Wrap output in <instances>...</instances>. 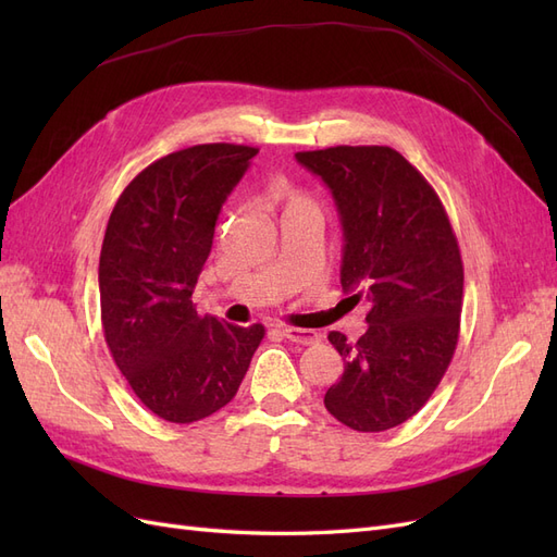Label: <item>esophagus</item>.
<instances>
[{
  "label": "esophagus",
  "mask_w": 557,
  "mask_h": 557,
  "mask_svg": "<svg viewBox=\"0 0 557 557\" xmlns=\"http://www.w3.org/2000/svg\"><path fill=\"white\" fill-rule=\"evenodd\" d=\"M281 334L288 342L299 344V346H313L320 339V334L315 330H301V327H288V325L281 327Z\"/></svg>",
  "instance_id": "1"
}]
</instances>
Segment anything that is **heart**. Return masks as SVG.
<instances>
[{
	"label": "heart",
	"mask_w": 557,
	"mask_h": 557,
	"mask_svg": "<svg viewBox=\"0 0 557 557\" xmlns=\"http://www.w3.org/2000/svg\"><path fill=\"white\" fill-rule=\"evenodd\" d=\"M274 197L281 199V201H285V205H288V207L305 205V201H307L305 197H301V195L293 188V185H285V183L276 185V188H274Z\"/></svg>",
	"instance_id": "b5f03b06"
}]
</instances>
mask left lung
Masks as SVG:
<instances>
[{
	"label": "left lung",
	"mask_w": 557,
	"mask_h": 557,
	"mask_svg": "<svg viewBox=\"0 0 557 557\" xmlns=\"http://www.w3.org/2000/svg\"><path fill=\"white\" fill-rule=\"evenodd\" d=\"M330 188L344 230L342 288L367 301V332L327 339L344 374L325 409L358 432L401 425L425 407L458 346L462 258L432 185L387 146L295 153Z\"/></svg>",
	"instance_id": "left-lung-1"
}]
</instances>
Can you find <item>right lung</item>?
Here are the masks:
<instances>
[{
	"mask_svg": "<svg viewBox=\"0 0 557 557\" xmlns=\"http://www.w3.org/2000/svg\"><path fill=\"white\" fill-rule=\"evenodd\" d=\"M258 148L201 144L148 164L117 197L99 256L111 356L144 407L195 423L237 395L264 327L199 315L193 290L218 213Z\"/></svg>",
	"mask_w": 557,
	"mask_h": 557,
	"instance_id": "obj_1",
	"label": "right lung"
}]
</instances>
